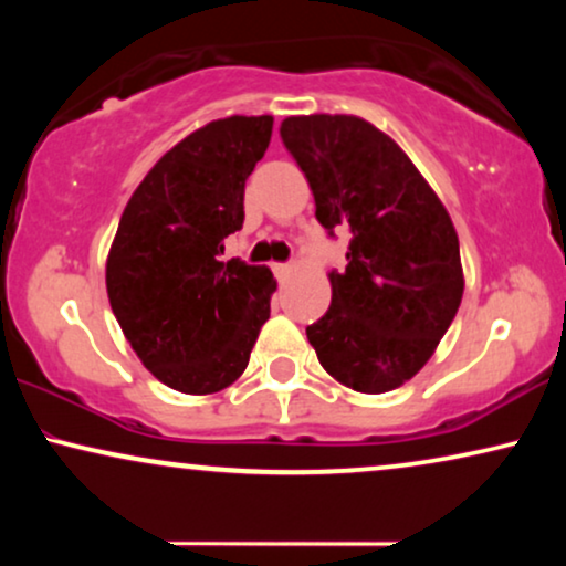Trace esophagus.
<instances>
[{
  "mask_svg": "<svg viewBox=\"0 0 566 566\" xmlns=\"http://www.w3.org/2000/svg\"><path fill=\"white\" fill-rule=\"evenodd\" d=\"M273 273H275L277 281H285V277H289V275L293 273V265H289V262H275Z\"/></svg>",
  "mask_w": 566,
  "mask_h": 566,
  "instance_id": "1",
  "label": "esophagus"
}]
</instances>
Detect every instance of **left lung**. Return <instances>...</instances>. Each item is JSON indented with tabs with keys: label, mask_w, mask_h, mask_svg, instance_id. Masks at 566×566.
<instances>
[{
	"label": "left lung",
	"mask_w": 566,
	"mask_h": 566,
	"mask_svg": "<svg viewBox=\"0 0 566 566\" xmlns=\"http://www.w3.org/2000/svg\"><path fill=\"white\" fill-rule=\"evenodd\" d=\"M281 138L324 229H350L347 268L306 337L347 389L384 394L432 358L463 296L459 234L401 146L358 115H291Z\"/></svg>",
	"instance_id": "left-lung-1"
}]
</instances>
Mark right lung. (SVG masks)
<instances>
[{"instance_id": "add662e5", "label": "right lung", "mask_w": 566, "mask_h": 566, "mask_svg": "<svg viewBox=\"0 0 566 566\" xmlns=\"http://www.w3.org/2000/svg\"><path fill=\"white\" fill-rule=\"evenodd\" d=\"M270 136L273 115L206 123L149 169L120 216L107 298L138 360L175 391L234 384L270 319V268L219 260L242 229L244 182Z\"/></svg>"}]
</instances>
